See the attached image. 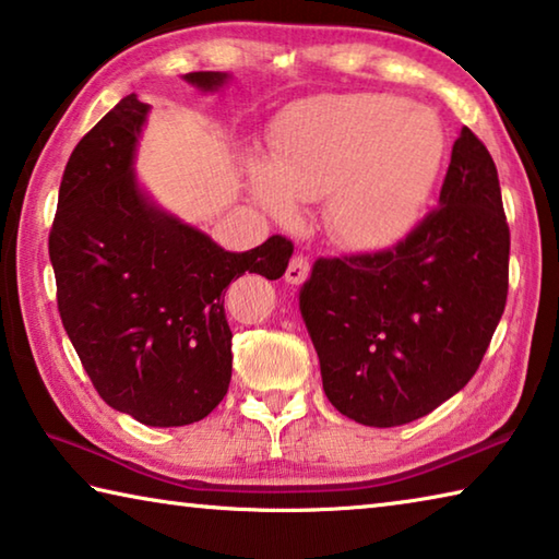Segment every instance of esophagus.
I'll return each instance as SVG.
<instances>
[{
	"label": "esophagus",
	"instance_id": "1",
	"mask_svg": "<svg viewBox=\"0 0 559 559\" xmlns=\"http://www.w3.org/2000/svg\"><path fill=\"white\" fill-rule=\"evenodd\" d=\"M308 273H310V263H308V259L302 257V253H296V257L290 259L288 269H286V281H288V283H293V286H298V283H302V281L308 278Z\"/></svg>",
	"mask_w": 559,
	"mask_h": 559
}]
</instances>
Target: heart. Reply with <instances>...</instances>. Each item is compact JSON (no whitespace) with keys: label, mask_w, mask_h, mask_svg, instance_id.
Masks as SVG:
<instances>
[{"label":"heart","mask_w":559,"mask_h":559,"mask_svg":"<svg viewBox=\"0 0 559 559\" xmlns=\"http://www.w3.org/2000/svg\"><path fill=\"white\" fill-rule=\"evenodd\" d=\"M443 132L421 106L382 93L302 103L278 122L271 165H251L257 200L273 216L325 197V229L347 249L394 243L437 179Z\"/></svg>","instance_id":"b5f03b06"}]
</instances>
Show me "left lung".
<instances>
[{"mask_svg": "<svg viewBox=\"0 0 559 559\" xmlns=\"http://www.w3.org/2000/svg\"><path fill=\"white\" fill-rule=\"evenodd\" d=\"M510 229L493 157L468 128L439 206L390 249L318 259L298 293L330 404L400 427L468 384L508 298Z\"/></svg>", "mask_w": 559, "mask_h": 559, "instance_id": "1", "label": "left lung"}]
</instances>
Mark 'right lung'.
<instances>
[{"instance_id":"right-lung-1","label":"right lung","mask_w":559,"mask_h":559,"mask_svg":"<svg viewBox=\"0 0 559 559\" xmlns=\"http://www.w3.org/2000/svg\"><path fill=\"white\" fill-rule=\"evenodd\" d=\"M185 79L216 91L226 73ZM147 110L130 93L75 145L49 257L61 323L100 400L147 427H185L204 419L229 390L226 286L243 273L281 278L293 243L271 236L231 253L155 210L130 169Z\"/></svg>"}]
</instances>
